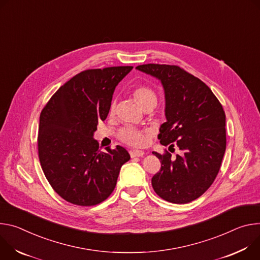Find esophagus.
<instances>
[{"label": "esophagus", "instance_id": "34e87169", "mask_svg": "<svg viewBox=\"0 0 260 260\" xmlns=\"http://www.w3.org/2000/svg\"><path fill=\"white\" fill-rule=\"evenodd\" d=\"M143 155H145V152L139 151V150L130 151V156H131V158H134V157H142Z\"/></svg>", "mask_w": 260, "mask_h": 260}]
</instances>
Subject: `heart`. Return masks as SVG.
I'll return each instance as SVG.
<instances>
[{"instance_id":"obj_1","label":"heart","mask_w":260,"mask_h":260,"mask_svg":"<svg viewBox=\"0 0 260 260\" xmlns=\"http://www.w3.org/2000/svg\"><path fill=\"white\" fill-rule=\"evenodd\" d=\"M132 95L137 103L145 110L150 108L153 109L158 101L156 92L147 84H139L135 86L132 91ZM115 107H117V102H115V100H112L109 105V115H112L115 112ZM148 135L149 131L147 130H139L133 127H124L118 132L117 137L120 141L130 147H142L147 143Z\"/></svg>"}]
</instances>
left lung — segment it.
I'll use <instances>...</instances> for the list:
<instances>
[{
  "instance_id": "left-lung-1",
  "label": "left lung",
  "mask_w": 260,
  "mask_h": 260,
  "mask_svg": "<svg viewBox=\"0 0 260 260\" xmlns=\"http://www.w3.org/2000/svg\"><path fill=\"white\" fill-rule=\"evenodd\" d=\"M161 80L167 122L158 135L163 146H177L172 158L153 152L161 169L152 178L155 192L172 204H188L214 183L226 149L225 112L209 86L177 65L145 64L136 67ZM175 143L174 144L173 142Z\"/></svg>"
}]
</instances>
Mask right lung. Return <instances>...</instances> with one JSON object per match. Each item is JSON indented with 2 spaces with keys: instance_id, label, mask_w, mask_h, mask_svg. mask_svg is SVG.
Returning a JSON list of instances; mask_svg holds the SVG:
<instances>
[{
  "instance_id": "1",
  "label": "right lung",
  "mask_w": 260,
  "mask_h": 260,
  "mask_svg": "<svg viewBox=\"0 0 260 260\" xmlns=\"http://www.w3.org/2000/svg\"><path fill=\"white\" fill-rule=\"evenodd\" d=\"M132 66L84 70L57 90L40 113L38 156L52 189L70 204L91 207L114 190L129 153L120 146L99 150L93 138L105 121L117 84Z\"/></svg>"
}]
</instances>
